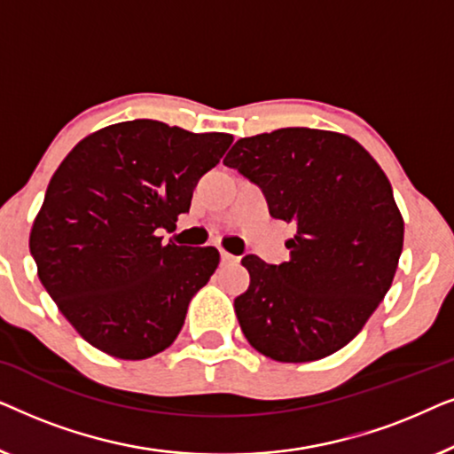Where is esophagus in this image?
Wrapping results in <instances>:
<instances>
[{"label": "esophagus", "instance_id": "1", "mask_svg": "<svg viewBox=\"0 0 454 454\" xmlns=\"http://www.w3.org/2000/svg\"><path fill=\"white\" fill-rule=\"evenodd\" d=\"M221 252V262L223 264H229V262H238V258L233 256V254H229L225 250H219Z\"/></svg>", "mask_w": 454, "mask_h": 454}]
</instances>
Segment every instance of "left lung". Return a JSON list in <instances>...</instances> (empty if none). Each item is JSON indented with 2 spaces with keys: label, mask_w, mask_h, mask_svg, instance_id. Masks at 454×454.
<instances>
[{
  "label": "left lung",
  "mask_w": 454,
  "mask_h": 454,
  "mask_svg": "<svg viewBox=\"0 0 454 454\" xmlns=\"http://www.w3.org/2000/svg\"><path fill=\"white\" fill-rule=\"evenodd\" d=\"M223 163L295 229L287 262L241 260L250 287L235 297V314L247 343L287 364L339 351L374 314L399 264L405 223L388 177L351 136L312 128L239 138Z\"/></svg>",
  "instance_id": "1"
}]
</instances>
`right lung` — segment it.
<instances>
[{
  "mask_svg": "<svg viewBox=\"0 0 454 454\" xmlns=\"http://www.w3.org/2000/svg\"><path fill=\"white\" fill-rule=\"evenodd\" d=\"M231 142L134 120L89 134L61 160L28 244L43 287L86 343L136 362L176 340L219 250L163 244L157 231L188 213Z\"/></svg>",
  "mask_w": 454,
  "mask_h": 454,
  "instance_id": "add662e5",
  "label": "right lung"
}]
</instances>
